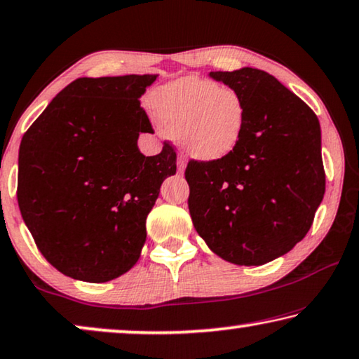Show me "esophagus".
Here are the masks:
<instances>
[{
  "label": "esophagus",
  "mask_w": 359,
  "mask_h": 359,
  "mask_svg": "<svg viewBox=\"0 0 359 359\" xmlns=\"http://www.w3.org/2000/svg\"><path fill=\"white\" fill-rule=\"evenodd\" d=\"M176 167H178V173L180 175L184 173V167H186L184 157H181V155H178V162H176Z\"/></svg>",
  "instance_id": "34e87169"
}]
</instances>
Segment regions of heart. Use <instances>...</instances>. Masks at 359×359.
I'll use <instances>...</instances> for the list:
<instances>
[{"instance_id": "heart-1", "label": "heart", "mask_w": 359, "mask_h": 359, "mask_svg": "<svg viewBox=\"0 0 359 359\" xmlns=\"http://www.w3.org/2000/svg\"><path fill=\"white\" fill-rule=\"evenodd\" d=\"M152 105L192 158L215 162L235 152L248 128L240 92L201 77H183L154 93Z\"/></svg>"}]
</instances>
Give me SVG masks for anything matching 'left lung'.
Instances as JSON below:
<instances>
[{
	"label": "left lung",
	"instance_id": "left-lung-1",
	"mask_svg": "<svg viewBox=\"0 0 359 359\" xmlns=\"http://www.w3.org/2000/svg\"><path fill=\"white\" fill-rule=\"evenodd\" d=\"M210 77L241 93L248 128L228 157L188 163L189 214L217 256L262 266L303 240L324 197L319 119L266 71L241 67Z\"/></svg>",
	"mask_w": 359,
	"mask_h": 359
}]
</instances>
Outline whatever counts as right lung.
<instances>
[{
	"label": "right lung",
	"instance_id": "add662e5",
	"mask_svg": "<svg viewBox=\"0 0 359 359\" xmlns=\"http://www.w3.org/2000/svg\"><path fill=\"white\" fill-rule=\"evenodd\" d=\"M155 74L79 77L24 134L18 202L39 251L82 282H108L141 256L145 218L176 152L145 157L141 133H154L141 107Z\"/></svg>",
	"mask_w": 359,
	"mask_h": 359
}]
</instances>
